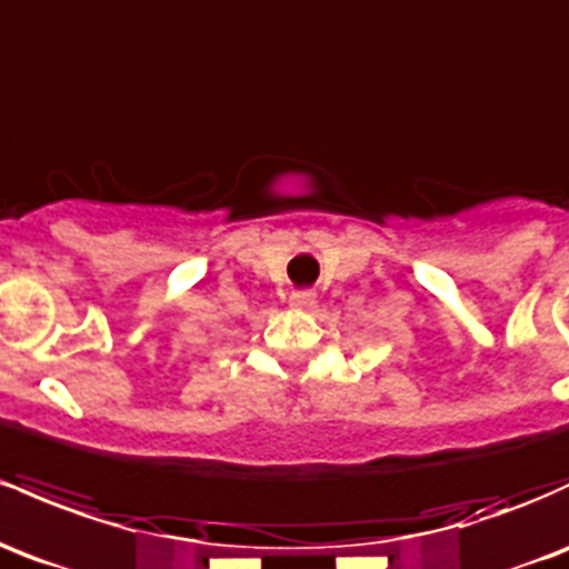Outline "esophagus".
<instances>
[{
	"mask_svg": "<svg viewBox=\"0 0 569 569\" xmlns=\"http://www.w3.org/2000/svg\"><path fill=\"white\" fill-rule=\"evenodd\" d=\"M289 305L297 310H308L316 305V295H310V291H295L289 299Z\"/></svg>",
	"mask_w": 569,
	"mask_h": 569,
	"instance_id": "34e87169",
	"label": "esophagus"
}]
</instances>
